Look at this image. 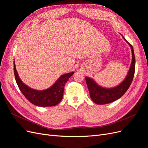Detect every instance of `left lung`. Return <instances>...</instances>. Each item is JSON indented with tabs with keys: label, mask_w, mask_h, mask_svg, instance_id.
<instances>
[{
	"label": "left lung",
	"mask_w": 148,
	"mask_h": 148,
	"mask_svg": "<svg viewBox=\"0 0 148 148\" xmlns=\"http://www.w3.org/2000/svg\"><path fill=\"white\" fill-rule=\"evenodd\" d=\"M123 39L130 46L132 53V61L130 67L123 81L117 86L112 88H106L98 85L95 80L88 77H85L88 88L89 89V95L92 101L97 104H106L112 102L119 99L128 90L134 77L135 70V57L134 54L133 46L130 44L122 36Z\"/></svg>",
	"instance_id": "1"
}]
</instances>
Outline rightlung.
Here are the masks:
<instances>
[{"label":"right lung","instance_id":"right-lung-1","mask_svg":"<svg viewBox=\"0 0 148 148\" xmlns=\"http://www.w3.org/2000/svg\"><path fill=\"white\" fill-rule=\"evenodd\" d=\"M13 71L20 90L31 103L39 107L54 106L63 98L65 84L74 72H70L61 75L51 87L45 90L39 91L32 89L22 82L16 70L15 61L13 62Z\"/></svg>","mask_w":148,"mask_h":148}]
</instances>
